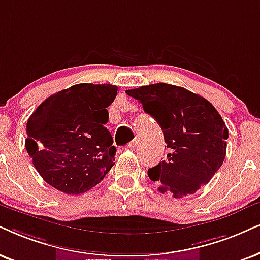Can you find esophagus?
I'll return each instance as SVG.
<instances>
[{"label": "esophagus", "mask_w": 260, "mask_h": 260, "mask_svg": "<svg viewBox=\"0 0 260 260\" xmlns=\"http://www.w3.org/2000/svg\"><path fill=\"white\" fill-rule=\"evenodd\" d=\"M139 141H140V139L139 138H136V139H134L132 143H129L127 145V149H131V150H134L136 149V147L138 146V144H139Z\"/></svg>", "instance_id": "obj_1"}]
</instances>
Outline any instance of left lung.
Masks as SVG:
<instances>
[{
	"label": "left lung",
	"mask_w": 260,
	"mask_h": 260,
	"mask_svg": "<svg viewBox=\"0 0 260 260\" xmlns=\"http://www.w3.org/2000/svg\"><path fill=\"white\" fill-rule=\"evenodd\" d=\"M163 131L169 153L147 170L160 193L175 198L193 194L221 168L228 128L215 107L199 94L170 84L127 90Z\"/></svg>",
	"instance_id": "1"
}]
</instances>
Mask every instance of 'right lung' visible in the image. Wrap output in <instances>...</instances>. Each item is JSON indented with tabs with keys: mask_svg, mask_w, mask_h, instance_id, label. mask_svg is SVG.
<instances>
[{
	"mask_svg": "<svg viewBox=\"0 0 260 260\" xmlns=\"http://www.w3.org/2000/svg\"><path fill=\"white\" fill-rule=\"evenodd\" d=\"M117 94L110 84H77L48 97L32 113L25 146L45 182L66 194L100 183L115 164L107 108Z\"/></svg>",
	"mask_w": 260,
	"mask_h": 260,
	"instance_id": "1",
	"label": "right lung"
}]
</instances>
